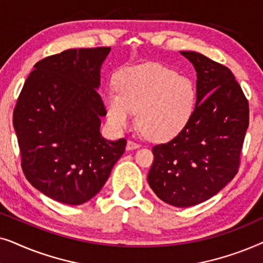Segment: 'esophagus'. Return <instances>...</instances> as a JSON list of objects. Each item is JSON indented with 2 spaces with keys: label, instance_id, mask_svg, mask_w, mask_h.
Listing matches in <instances>:
<instances>
[{
  "label": "esophagus",
  "instance_id": "34e87169",
  "mask_svg": "<svg viewBox=\"0 0 263 263\" xmlns=\"http://www.w3.org/2000/svg\"><path fill=\"white\" fill-rule=\"evenodd\" d=\"M139 147H140L139 143H136L134 141H132V140H129V141L127 142V147H125V149H127V151H133V149L139 148Z\"/></svg>",
  "mask_w": 263,
  "mask_h": 263
}]
</instances>
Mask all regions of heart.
Returning <instances> with one entry per match:
<instances>
[{
  "instance_id": "b5f03b06",
  "label": "heart",
  "mask_w": 263,
  "mask_h": 263,
  "mask_svg": "<svg viewBox=\"0 0 263 263\" xmlns=\"http://www.w3.org/2000/svg\"><path fill=\"white\" fill-rule=\"evenodd\" d=\"M116 88L104 96L107 121L123 130L134 120L153 140L174 138L194 112L196 91L188 78L159 64H142L122 70Z\"/></svg>"
}]
</instances>
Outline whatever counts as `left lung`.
<instances>
[{"label": "left lung", "mask_w": 263, "mask_h": 263, "mask_svg": "<svg viewBox=\"0 0 263 263\" xmlns=\"http://www.w3.org/2000/svg\"><path fill=\"white\" fill-rule=\"evenodd\" d=\"M196 70L195 109L184 128L152 148L147 176L154 194L175 207L211 199L235 177L249 104L228 67L195 51H181Z\"/></svg>", "instance_id": "left-lung-1"}]
</instances>
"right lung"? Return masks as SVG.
Here are the masks:
<instances>
[{"instance_id":"add662e5","label":"right lung","mask_w":263,"mask_h":263,"mask_svg":"<svg viewBox=\"0 0 263 263\" xmlns=\"http://www.w3.org/2000/svg\"><path fill=\"white\" fill-rule=\"evenodd\" d=\"M111 48L69 49L34 64L13 114L27 181L66 204L100 192L127 141L100 134V70Z\"/></svg>"}]
</instances>
